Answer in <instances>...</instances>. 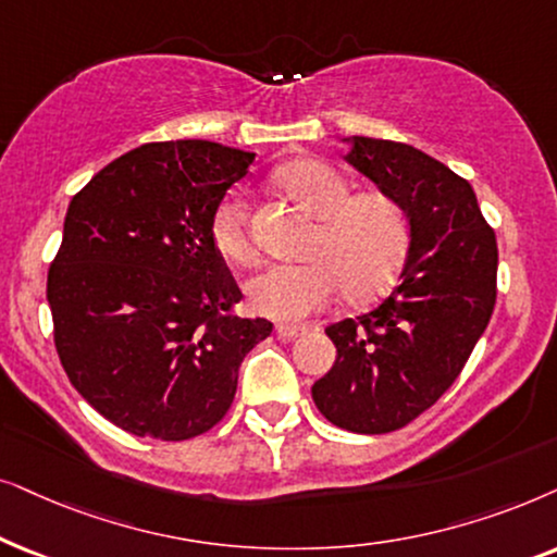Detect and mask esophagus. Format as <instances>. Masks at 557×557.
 <instances>
[{"instance_id":"obj_1","label":"esophagus","mask_w":557,"mask_h":557,"mask_svg":"<svg viewBox=\"0 0 557 557\" xmlns=\"http://www.w3.org/2000/svg\"><path fill=\"white\" fill-rule=\"evenodd\" d=\"M274 333H277L280 341H295L298 336H302V333H308V329H306V325H287V323H283V325H277V329H274Z\"/></svg>"}]
</instances>
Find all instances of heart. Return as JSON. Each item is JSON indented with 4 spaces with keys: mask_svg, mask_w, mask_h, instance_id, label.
Here are the masks:
<instances>
[{
    "mask_svg": "<svg viewBox=\"0 0 557 557\" xmlns=\"http://www.w3.org/2000/svg\"><path fill=\"white\" fill-rule=\"evenodd\" d=\"M295 203L318 219L306 247V262L272 264L247 283V302L272 321H302L329 306L338 290L367 300L395 283L410 251V219L397 198L382 190L356 193L336 168L300 160L277 173ZM211 239L226 259L255 264L257 249L247 232V211L232 193L211 216Z\"/></svg>",
    "mask_w": 557,
    "mask_h": 557,
    "instance_id": "obj_1",
    "label": "heart"
}]
</instances>
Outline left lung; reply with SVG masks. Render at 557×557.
I'll return each mask as SVG.
<instances>
[{"instance_id":"obj_1","label":"left lung","mask_w":557,"mask_h":557,"mask_svg":"<svg viewBox=\"0 0 557 557\" xmlns=\"http://www.w3.org/2000/svg\"><path fill=\"white\" fill-rule=\"evenodd\" d=\"M346 143L348 165L403 203L410 251L389 298L325 329L338 356L313 403L333 425L376 435L405 428L458 380L494 313L499 251L454 170L392 139Z\"/></svg>"}]
</instances>
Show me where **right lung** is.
Returning <instances> with one entry per match:
<instances>
[{"mask_svg":"<svg viewBox=\"0 0 557 557\" xmlns=\"http://www.w3.org/2000/svg\"><path fill=\"white\" fill-rule=\"evenodd\" d=\"M255 152L209 139L137 147L69 206L48 270L61 364L81 397L139 438L188 441L228 412L239 367L272 333L242 300L211 216Z\"/></svg>","mask_w":557,"mask_h":557,"instance_id":"obj_1","label":"right lung"}]
</instances>
